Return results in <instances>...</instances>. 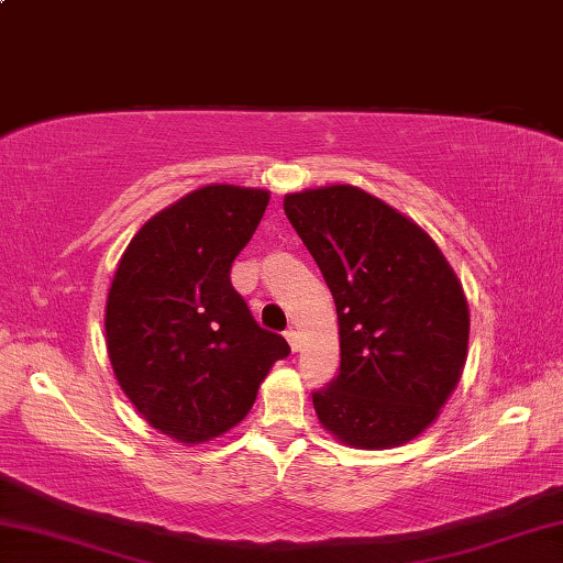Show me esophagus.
<instances>
[{"instance_id": "esophagus-1", "label": "esophagus", "mask_w": 563, "mask_h": 563, "mask_svg": "<svg viewBox=\"0 0 563 563\" xmlns=\"http://www.w3.org/2000/svg\"><path fill=\"white\" fill-rule=\"evenodd\" d=\"M285 340H288V345H290V350L292 352H298L300 350V335L295 330H288L285 332Z\"/></svg>"}]
</instances>
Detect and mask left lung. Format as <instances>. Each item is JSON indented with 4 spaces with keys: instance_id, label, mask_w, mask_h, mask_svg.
<instances>
[{
    "instance_id": "obj_1",
    "label": "left lung",
    "mask_w": 563,
    "mask_h": 563,
    "mask_svg": "<svg viewBox=\"0 0 563 563\" xmlns=\"http://www.w3.org/2000/svg\"><path fill=\"white\" fill-rule=\"evenodd\" d=\"M283 208L338 308L340 375L312 395L322 430L355 450L417 440L460 385L470 345L462 283L430 233L350 184Z\"/></svg>"
}]
</instances>
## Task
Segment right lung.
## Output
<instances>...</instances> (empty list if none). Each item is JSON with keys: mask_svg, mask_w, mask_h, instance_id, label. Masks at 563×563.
<instances>
[{"mask_svg": "<svg viewBox=\"0 0 563 563\" xmlns=\"http://www.w3.org/2000/svg\"><path fill=\"white\" fill-rule=\"evenodd\" d=\"M271 190L211 184L139 228L107 295V350L139 415L186 446L251 412L288 342L263 330L233 290L231 265Z\"/></svg>", "mask_w": 563, "mask_h": 563, "instance_id": "add662e5", "label": "right lung"}]
</instances>
